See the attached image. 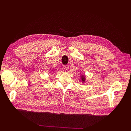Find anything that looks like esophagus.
<instances>
[{"instance_id":"obj_1","label":"esophagus","mask_w":131,"mask_h":131,"mask_svg":"<svg viewBox=\"0 0 131 131\" xmlns=\"http://www.w3.org/2000/svg\"><path fill=\"white\" fill-rule=\"evenodd\" d=\"M63 68H64V69H65V70H68L69 69V65H65L63 66Z\"/></svg>"}]
</instances>
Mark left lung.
I'll return each mask as SVG.
<instances>
[{
    "label": "left lung",
    "mask_w": 131,
    "mask_h": 131,
    "mask_svg": "<svg viewBox=\"0 0 131 131\" xmlns=\"http://www.w3.org/2000/svg\"><path fill=\"white\" fill-rule=\"evenodd\" d=\"M82 82H84L85 81V77L84 76H82Z\"/></svg>",
    "instance_id": "8db88e82"
}]
</instances>
